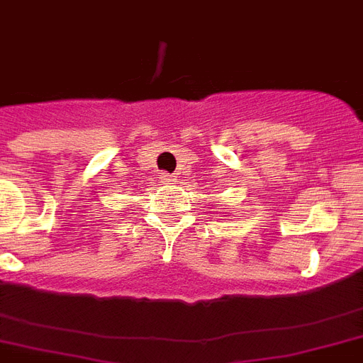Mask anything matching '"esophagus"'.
I'll list each match as a JSON object with an SVG mask.
<instances>
[{
    "label": "esophagus",
    "mask_w": 363,
    "mask_h": 363,
    "mask_svg": "<svg viewBox=\"0 0 363 363\" xmlns=\"http://www.w3.org/2000/svg\"><path fill=\"white\" fill-rule=\"evenodd\" d=\"M160 181H162L164 184H173L175 179H173L172 175H168V173H160Z\"/></svg>",
    "instance_id": "obj_1"
}]
</instances>
